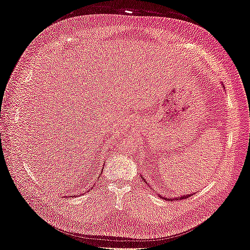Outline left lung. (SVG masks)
<instances>
[{
  "mask_svg": "<svg viewBox=\"0 0 250 250\" xmlns=\"http://www.w3.org/2000/svg\"><path fill=\"white\" fill-rule=\"evenodd\" d=\"M222 87H224V86H222ZM141 178H143L144 179V181H146L145 180V178H144V177H142L141 176ZM193 194H186V195H180V196H178V197H166V196H163V195H158V196H160V197L161 198H163V199H165V200H181V199H186V198H188V197H191V196H192Z\"/></svg>",
  "mask_w": 250,
  "mask_h": 250,
  "instance_id": "obj_1",
  "label": "left lung"
}]
</instances>
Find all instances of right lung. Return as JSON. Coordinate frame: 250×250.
<instances>
[{"label":"right lung","mask_w":250,"mask_h":250,"mask_svg":"<svg viewBox=\"0 0 250 250\" xmlns=\"http://www.w3.org/2000/svg\"><path fill=\"white\" fill-rule=\"evenodd\" d=\"M102 171H103V170H102ZM101 174H102V173H99V174H98V178H97V179H99V177L101 176ZM75 196H77V195H75ZM66 197H67V196H66Z\"/></svg>","instance_id":"obj_1"}]
</instances>
